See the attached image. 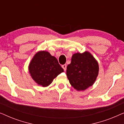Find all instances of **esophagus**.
I'll use <instances>...</instances> for the list:
<instances>
[{
    "label": "esophagus",
    "mask_w": 124,
    "mask_h": 124,
    "mask_svg": "<svg viewBox=\"0 0 124 124\" xmlns=\"http://www.w3.org/2000/svg\"><path fill=\"white\" fill-rule=\"evenodd\" d=\"M62 67L63 68L64 70L65 71L66 70H67V65H66V64H64V65H62Z\"/></svg>",
    "instance_id": "34e87169"
}]
</instances>
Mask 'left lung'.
<instances>
[{
	"instance_id": "1",
	"label": "left lung",
	"mask_w": 124,
	"mask_h": 124,
	"mask_svg": "<svg viewBox=\"0 0 124 124\" xmlns=\"http://www.w3.org/2000/svg\"><path fill=\"white\" fill-rule=\"evenodd\" d=\"M99 73L98 63L90 52L73 55L67 68V76L71 85L77 90H85L92 86Z\"/></svg>"
}]
</instances>
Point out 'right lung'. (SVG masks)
<instances>
[{"label":"right lung","mask_w":124,"mask_h":124,"mask_svg":"<svg viewBox=\"0 0 124 124\" xmlns=\"http://www.w3.org/2000/svg\"><path fill=\"white\" fill-rule=\"evenodd\" d=\"M30 74L39 85L46 87L64 72L55 57L47 51H39L33 57L29 66Z\"/></svg>","instance_id":"add662e5"}]
</instances>
